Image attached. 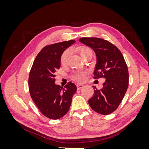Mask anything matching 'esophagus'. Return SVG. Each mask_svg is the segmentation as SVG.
<instances>
[{
	"label": "esophagus",
	"instance_id": "esophagus-1",
	"mask_svg": "<svg viewBox=\"0 0 149 149\" xmlns=\"http://www.w3.org/2000/svg\"><path fill=\"white\" fill-rule=\"evenodd\" d=\"M84 86L83 84H78L76 85V87H77L78 89H81L82 88H83Z\"/></svg>",
	"mask_w": 149,
	"mask_h": 149
}]
</instances>
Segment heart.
I'll list each match as a JSON object with an SVG mask.
<instances>
[{
    "label": "heart",
    "mask_w": 149,
    "mask_h": 149,
    "mask_svg": "<svg viewBox=\"0 0 149 149\" xmlns=\"http://www.w3.org/2000/svg\"><path fill=\"white\" fill-rule=\"evenodd\" d=\"M78 50L83 58L86 55L87 53L89 52H92L91 49L87 47H81L78 48ZM70 49H66L65 51L63 52L61 54V57H60V63L61 65H65L66 64L68 60V58L70 56ZM85 75H86V72L84 71H77L75 72L74 73L72 74L71 78L74 81L76 82H83L85 80Z\"/></svg>",
    "instance_id": "obj_1"
}]
</instances>
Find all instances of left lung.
<instances>
[{"mask_svg": "<svg viewBox=\"0 0 149 149\" xmlns=\"http://www.w3.org/2000/svg\"><path fill=\"white\" fill-rule=\"evenodd\" d=\"M80 42L91 48L95 52L97 63L94 78H104L103 88L94 89L88 103L99 114L107 115L117 109L123 101L129 86V71L120 51L107 40L100 38L83 37Z\"/></svg>", "mask_w": 149, "mask_h": 149, "instance_id": "1", "label": "left lung"}]
</instances>
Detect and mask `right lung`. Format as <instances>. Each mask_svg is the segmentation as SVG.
<instances>
[{
  "instance_id": "obj_1",
  "label": "right lung",
  "mask_w": 149,
  "mask_h": 149,
  "mask_svg": "<svg viewBox=\"0 0 149 149\" xmlns=\"http://www.w3.org/2000/svg\"><path fill=\"white\" fill-rule=\"evenodd\" d=\"M74 43L71 40L45 47L36 56L30 71V96L40 112L49 119H60L68 112L72 97L77 90L71 82L65 88L55 83L61 54Z\"/></svg>"
}]
</instances>
